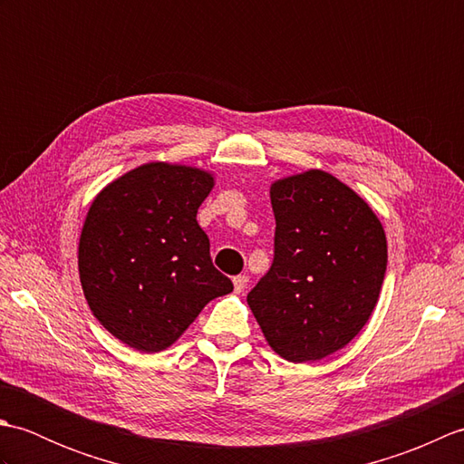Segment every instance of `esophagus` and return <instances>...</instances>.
I'll return each mask as SVG.
<instances>
[{"mask_svg":"<svg viewBox=\"0 0 464 464\" xmlns=\"http://www.w3.org/2000/svg\"><path fill=\"white\" fill-rule=\"evenodd\" d=\"M247 283H249V277H247V275H237V277L233 279L235 293H243L245 289H247Z\"/></svg>","mask_w":464,"mask_h":464,"instance_id":"1","label":"esophagus"}]
</instances>
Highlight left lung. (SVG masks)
Returning <instances> with one entry per match:
<instances>
[{"instance_id": "left-lung-1", "label": "left lung", "mask_w": 464, "mask_h": 464, "mask_svg": "<svg viewBox=\"0 0 464 464\" xmlns=\"http://www.w3.org/2000/svg\"><path fill=\"white\" fill-rule=\"evenodd\" d=\"M275 255L247 303L271 349L319 361L357 337L379 301L387 237L351 187L321 169L271 185Z\"/></svg>"}]
</instances>
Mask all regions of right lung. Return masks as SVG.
<instances>
[{
	"label": "right lung",
	"instance_id": "right-lung-1",
	"mask_svg": "<svg viewBox=\"0 0 464 464\" xmlns=\"http://www.w3.org/2000/svg\"><path fill=\"white\" fill-rule=\"evenodd\" d=\"M213 185L197 167L145 163L107 185L87 211L77 255L83 295L127 347L167 349L207 303L233 291L197 223Z\"/></svg>",
	"mask_w": 464,
	"mask_h": 464
}]
</instances>
